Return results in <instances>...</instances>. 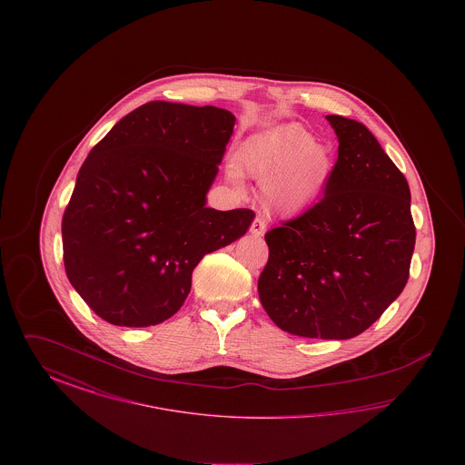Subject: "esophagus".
Returning <instances> with one entry per match:
<instances>
[{"label":"esophagus","mask_w":465,"mask_h":465,"mask_svg":"<svg viewBox=\"0 0 465 465\" xmlns=\"http://www.w3.org/2000/svg\"><path fill=\"white\" fill-rule=\"evenodd\" d=\"M266 230V223L263 218H254V222L251 224V233L254 235V237H262L263 233H265Z\"/></svg>","instance_id":"1"}]
</instances>
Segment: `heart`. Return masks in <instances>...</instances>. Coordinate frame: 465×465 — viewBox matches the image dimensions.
<instances>
[{
	"label": "heart",
	"instance_id": "obj_1",
	"mask_svg": "<svg viewBox=\"0 0 465 465\" xmlns=\"http://www.w3.org/2000/svg\"><path fill=\"white\" fill-rule=\"evenodd\" d=\"M239 169L263 181L262 197L272 214L292 218L322 195L332 171L330 152L298 124L252 135L241 146ZM230 176L239 179L237 169Z\"/></svg>",
	"mask_w": 465,
	"mask_h": 465
}]
</instances>
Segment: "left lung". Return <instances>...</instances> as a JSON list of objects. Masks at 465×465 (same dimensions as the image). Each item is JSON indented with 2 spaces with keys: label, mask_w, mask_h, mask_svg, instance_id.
<instances>
[{
  "label": "left lung",
  "mask_w": 465,
  "mask_h": 465,
  "mask_svg": "<svg viewBox=\"0 0 465 465\" xmlns=\"http://www.w3.org/2000/svg\"><path fill=\"white\" fill-rule=\"evenodd\" d=\"M338 160L324 199L266 232L258 292L282 331L349 340L366 331L408 282L415 249L406 177L361 122L328 114Z\"/></svg>",
  "instance_id": "left-lung-1"
}]
</instances>
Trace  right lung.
Instances as JSON below:
<instances>
[{
    "label": "right lung",
    "mask_w": 465,
    "mask_h": 465,
    "mask_svg": "<svg viewBox=\"0 0 465 465\" xmlns=\"http://www.w3.org/2000/svg\"><path fill=\"white\" fill-rule=\"evenodd\" d=\"M233 125L222 108L152 101L92 148L64 211L63 249L71 286L106 322L167 321L200 260L249 230L251 209L205 205Z\"/></svg>",
    "instance_id": "right-lung-1"
}]
</instances>
